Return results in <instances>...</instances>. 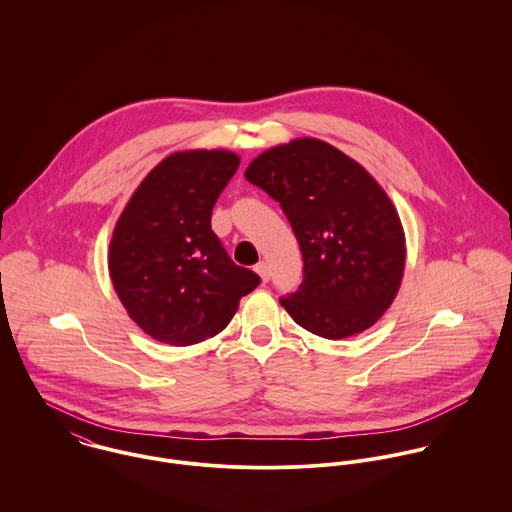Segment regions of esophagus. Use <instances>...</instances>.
Segmentation results:
<instances>
[{"label": "esophagus", "mask_w": 512, "mask_h": 512, "mask_svg": "<svg viewBox=\"0 0 512 512\" xmlns=\"http://www.w3.org/2000/svg\"><path fill=\"white\" fill-rule=\"evenodd\" d=\"M256 272H258V276L262 278V282H268L270 280V266H268V262H260V264H256V268H254Z\"/></svg>", "instance_id": "34e87169"}]
</instances>
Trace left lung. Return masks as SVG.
<instances>
[{
	"mask_svg": "<svg viewBox=\"0 0 512 512\" xmlns=\"http://www.w3.org/2000/svg\"><path fill=\"white\" fill-rule=\"evenodd\" d=\"M246 179L280 203L303 258V282L280 303L297 325L345 339L394 301L406 262L402 222L365 167L321 140L272 147Z\"/></svg>",
	"mask_w": 512,
	"mask_h": 512,
	"instance_id": "left-lung-1",
	"label": "left lung"
}]
</instances>
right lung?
Segmentation results:
<instances>
[{"label": "right lung", "mask_w": 512, "mask_h": 512, "mask_svg": "<svg viewBox=\"0 0 512 512\" xmlns=\"http://www.w3.org/2000/svg\"><path fill=\"white\" fill-rule=\"evenodd\" d=\"M240 165L224 149L179 151L155 165L116 222L108 268L128 315L153 339L185 347L215 337L260 276L236 266L211 228Z\"/></svg>", "instance_id": "obj_1"}]
</instances>
